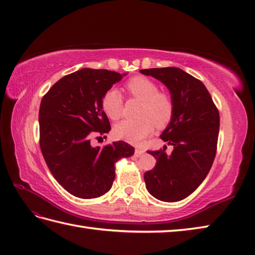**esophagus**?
Here are the masks:
<instances>
[{
	"label": "esophagus",
	"instance_id": "34e87169",
	"mask_svg": "<svg viewBox=\"0 0 255 255\" xmlns=\"http://www.w3.org/2000/svg\"><path fill=\"white\" fill-rule=\"evenodd\" d=\"M143 154H144V150H143V149H139V148L135 149V156H136V157L142 156Z\"/></svg>",
	"mask_w": 255,
	"mask_h": 255
}]
</instances>
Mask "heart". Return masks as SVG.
Wrapping results in <instances>:
<instances>
[{
	"label": "heart",
	"instance_id": "b5f03b06",
	"mask_svg": "<svg viewBox=\"0 0 255 255\" xmlns=\"http://www.w3.org/2000/svg\"><path fill=\"white\" fill-rule=\"evenodd\" d=\"M126 87L133 97L143 101L138 120H123L113 128V134L119 139L139 145L145 137L154 132L155 126L162 128L170 122L173 115V101L170 96L159 92L158 85L150 78L135 76ZM101 107L111 120L122 116L123 97L117 88H110L104 94Z\"/></svg>",
	"mask_w": 255,
	"mask_h": 255
}]
</instances>
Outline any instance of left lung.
Instances as JSON below:
<instances>
[{
	"instance_id": "obj_1",
	"label": "left lung",
	"mask_w": 255,
	"mask_h": 255,
	"mask_svg": "<svg viewBox=\"0 0 255 255\" xmlns=\"http://www.w3.org/2000/svg\"><path fill=\"white\" fill-rule=\"evenodd\" d=\"M139 72L160 81L173 101L172 118L160 135L173 150L167 155L165 146L149 151L157 162L144 174L146 188L157 200L178 202L193 193L211 170L217 148L219 112L205 85L181 69Z\"/></svg>"
}]
</instances>
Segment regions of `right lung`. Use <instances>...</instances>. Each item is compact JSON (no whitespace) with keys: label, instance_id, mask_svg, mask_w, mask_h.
<instances>
[{"label":"right lung","instance_id":"1","mask_svg":"<svg viewBox=\"0 0 255 255\" xmlns=\"http://www.w3.org/2000/svg\"><path fill=\"white\" fill-rule=\"evenodd\" d=\"M127 73L82 69L62 77L43 96L39 109L40 148L54 179L80 199L107 193L116 177L115 163L134 154L119 140L103 148L90 145L94 134L111 129L101 99Z\"/></svg>","mask_w":255,"mask_h":255}]
</instances>
